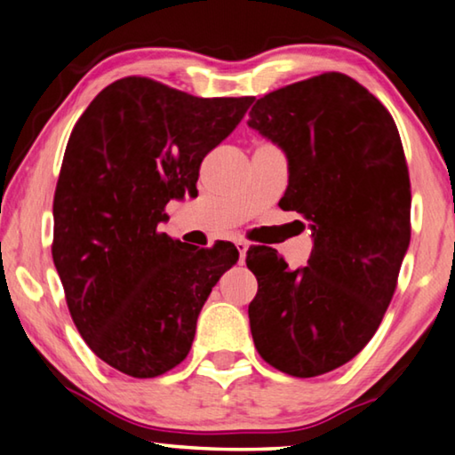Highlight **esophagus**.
<instances>
[{"label": "esophagus", "mask_w": 455, "mask_h": 455, "mask_svg": "<svg viewBox=\"0 0 455 455\" xmlns=\"http://www.w3.org/2000/svg\"><path fill=\"white\" fill-rule=\"evenodd\" d=\"M235 248H237V251H240V258L243 259L245 258V251H248L250 245H248V242H245V240H235Z\"/></svg>", "instance_id": "1"}]
</instances>
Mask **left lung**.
Wrapping results in <instances>:
<instances>
[{
    "label": "left lung",
    "instance_id": "left-lung-1",
    "mask_svg": "<svg viewBox=\"0 0 455 455\" xmlns=\"http://www.w3.org/2000/svg\"><path fill=\"white\" fill-rule=\"evenodd\" d=\"M248 124L284 148L286 212L310 223L308 266L288 270L274 250H248L258 280L250 329L262 359L292 377L340 367L373 339L411 240V183L397 124L340 72L258 99Z\"/></svg>",
    "mask_w": 455,
    "mask_h": 455
}]
</instances>
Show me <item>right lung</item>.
<instances>
[{
  "label": "right lung",
  "mask_w": 455,
  "mask_h": 455,
  "mask_svg": "<svg viewBox=\"0 0 455 455\" xmlns=\"http://www.w3.org/2000/svg\"><path fill=\"white\" fill-rule=\"evenodd\" d=\"M251 102L126 76L74 124L54 193L52 258L82 339L124 375L177 367L212 288L237 262L234 243L191 250L159 223L171 199L196 196L201 161Z\"/></svg>",
  "instance_id": "1"
}]
</instances>
